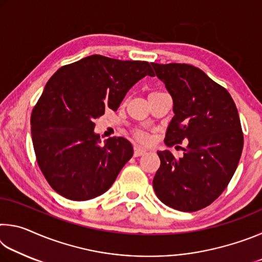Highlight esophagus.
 I'll return each mask as SVG.
<instances>
[{"label":"esophagus","instance_id":"1","mask_svg":"<svg viewBox=\"0 0 262 262\" xmlns=\"http://www.w3.org/2000/svg\"><path fill=\"white\" fill-rule=\"evenodd\" d=\"M145 154V150L139 148V147H134V157H140V156H143Z\"/></svg>","mask_w":262,"mask_h":262}]
</instances>
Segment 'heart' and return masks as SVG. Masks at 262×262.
Instances as JSON below:
<instances>
[{"label": "heart", "mask_w": 262, "mask_h": 262, "mask_svg": "<svg viewBox=\"0 0 262 262\" xmlns=\"http://www.w3.org/2000/svg\"><path fill=\"white\" fill-rule=\"evenodd\" d=\"M156 94H161V92H152V94H150L149 96L156 95ZM132 135L137 142H140V143H148L150 141L149 133L145 132L144 129H141V128H135V129H133Z\"/></svg>", "instance_id": "b5f03b06"}]
</instances>
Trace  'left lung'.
<instances>
[{
    "mask_svg": "<svg viewBox=\"0 0 262 262\" xmlns=\"http://www.w3.org/2000/svg\"><path fill=\"white\" fill-rule=\"evenodd\" d=\"M151 64L173 99L165 143L187 142L181 158L168 150L157 152L155 193L173 209L200 210L228 187L241 159L244 135L236 104L227 89L194 66Z\"/></svg>",
    "mask_w": 262,
    "mask_h": 262,
    "instance_id": "left-lung-1",
    "label": "left lung"
}]
</instances>
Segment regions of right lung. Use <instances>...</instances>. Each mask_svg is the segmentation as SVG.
I'll use <instances>...</instances> for the list:
<instances>
[{
  "label": "right lung",
  "mask_w": 262,
  "mask_h": 262,
  "mask_svg": "<svg viewBox=\"0 0 262 262\" xmlns=\"http://www.w3.org/2000/svg\"><path fill=\"white\" fill-rule=\"evenodd\" d=\"M154 76L147 61L90 55L53 75L31 114L38 165L51 187L73 201H86L107 190L133 156L123 137L101 144L95 120L106 108L117 111L128 90Z\"/></svg>",
  "instance_id": "add662e5"
}]
</instances>
